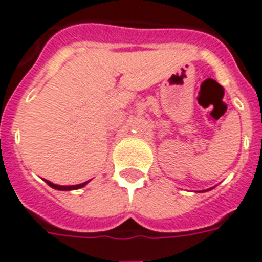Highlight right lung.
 <instances>
[{"instance_id":"add662e5","label":"right lung","mask_w":262,"mask_h":262,"mask_svg":"<svg viewBox=\"0 0 262 262\" xmlns=\"http://www.w3.org/2000/svg\"><path fill=\"white\" fill-rule=\"evenodd\" d=\"M46 182H47L48 186H51L52 189H57V190H75V189H80V187L87 185V182H84V183H80V185H76V186H58L51 183V182H48V180H46Z\"/></svg>"}]
</instances>
